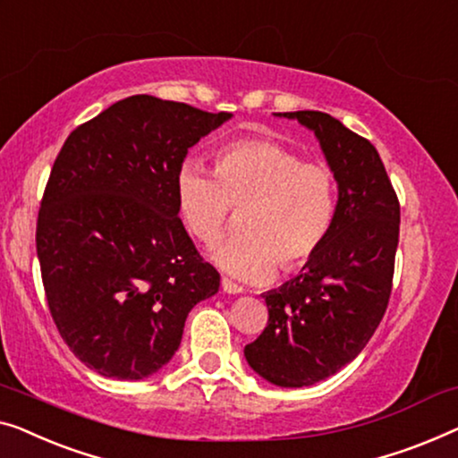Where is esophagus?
Here are the masks:
<instances>
[{
  "mask_svg": "<svg viewBox=\"0 0 458 458\" xmlns=\"http://www.w3.org/2000/svg\"><path fill=\"white\" fill-rule=\"evenodd\" d=\"M221 287H223L225 293H229V295H240V293H243V289L240 287V284H235L233 281H229V278H223Z\"/></svg>",
  "mask_w": 458,
  "mask_h": 458,
  "instance_id": "obj_1",
  "label": "esophagus"
}]
</instances>
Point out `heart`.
Segmentation results:
<instances>
[{"instance_id": "obj_1", "label": "heart", "mask_w": 458, "mask_h": 458, "mask_svg": "<svg viewBox=\"0 0 458 458\" xmlns=\"http://www.w3.org/2000/svg\"><path fill=\"white\" fill-rule=\"evenodd\" d=\"M177 210L185 229L204 245H215L242 215V237L216 248V267L237 281L262 283L278 264L297 270L327 242L336 213L335 174L322 163H306L283 144L250 138L215 155V175L185 161L175 175Z\"/></svg>"}]
</instances>
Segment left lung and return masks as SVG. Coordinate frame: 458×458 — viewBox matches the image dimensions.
<instances>
[{"label":"left lung","mask_w":458,"mask_h":458,"mask_svg":"<svg viewBox=\"0 0 458 458\" xmlns=\"http://www.w3.org/2000/svg\"><path fill=\"white\" fill-rule=\"evenodd\" d=\"M314 131L335 174L336 213L301 273L262 293L268 324L245 361L283 388L322 382L361 353L393 289L401 208L374 144L322 111L275 114Z\"/></svg>","instance_id":"8db88e82"}]
</instances>
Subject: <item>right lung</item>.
<instances>
[{
	"mask_svg": "<svg viewBox=\"0 0 458 458\" xmlns=\"http://www.w3.org/2000/svg\"><path fill=\"white\" fill-rule=\"evenodd\" d=\"M231 117L134 95L64 142L37 256L53 322L86 368L115 380L157 374L180 349L190 310L218 291L180 218L175 175Z\"/></svg>",
	"mask_w": 458,
	"mask_h": 458,
	"instance_id": "obj_1",
	"label": "right lung"
}]
</instances>
